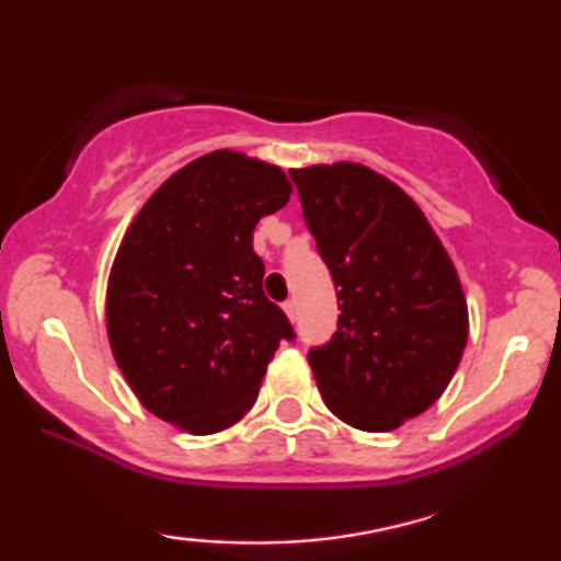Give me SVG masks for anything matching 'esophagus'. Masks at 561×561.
I'll list each match as a JSON object with an SVG mask.
<instances>
[{"mask_svg": "<svg viewBox=\"0 0 561 561\" xmlns=\"http://www.w3.org/2000/svg\"><path fill=\"white\" fill-rule=\"evenodd\" d=\"M283 311H286V317H288L290 321H296V313H298L296 301H286V304H283Z\"/></svg>", "mask_w": 561, "mask_h": 561, "instance_id": "obj_1", "label": "esophagus"}]
</instances>
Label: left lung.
<instances>
[{
	"label": "left lung",
	"instance_id": "8db88e82",
	"mask_svg": "<svg viewBox=\"0 0 561 561\" xmlns=\"http://www.w3.org/2000/svg\"><path fill=\"white\" fill-rule=\"evenodd\" d=\"M332 273L340 321L309 365L327 409L363 432H393L439 401L467 344V301L416 202L359 163L290 171Z\"/></svg>",
	"mask_w": 561,
	"mask_h": 561
}]
</instances>
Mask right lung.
<instances>
[{
	"instance_id": "obj_1",
	"label": "right lung",
	"mask_w": 561,
	"mask_h": 561,
	"mask_svg": "<svg viewBox=\"0 0 561 561\" xmlns=\"http://www.w3.org/2000/svg\"><path fill=\"white\" fill-rule=\"evenodd\" d=\"M278 165L214 150L175 171L129 225L106 283V334L122 375L158 419L217 434L257 401L280 340L252 232L283 209Z\"/></svg>"
}]
</instances>
